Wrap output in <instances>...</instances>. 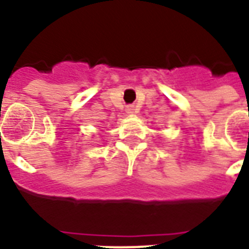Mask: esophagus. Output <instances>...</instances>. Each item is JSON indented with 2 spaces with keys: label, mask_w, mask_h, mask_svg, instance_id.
Listing matches in <instances>:
<instances>
[{
  "label": "esophagus",
  "mask_w": 249,
  "mask_h": 249,
  "mask_svg": "<svg viewBox=\"0 0 249 249\" xmlns=\"http://www.w3.org/2000/svg\"><path fill=\"white\" fill-rule=\"evenodd\" d=\"M126 111L128 112V113H133V112H135V106H127Z\"/></svg>",
  "instance_id": "obj_1"
}]
</instances>
